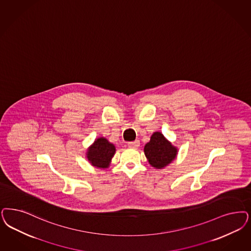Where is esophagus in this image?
Wrapping results in <instances>:
<instances>
[{
	"mask_svg": "<svg viewBox=\"0 0 251 251\" xmlns=\"http://www.w3.org/2000/svg\"><path fill=\"white\" fill-rule=\"evenodd\" d=\"M128 147H130V148H137V147H140V142L138 140H136L134 142H130V143H128Z\"/></svg>",
	"mask_w": 251,
	"mask_h": 251,
	"instance_id": "34e87169",
	"label": "esophagus"
}]
</instances>
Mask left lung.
Masks as SVG:
<instances>
[{"mask_svg": "<svg viewBox=\"0 0 251 251\" xmlns=\"http://www.w3.org/2000/svg\"><path fill=\"white\" fill-rule=\"evenodd\" d=\"M149 164L161 170L171 164L177 157L178 148L165 137L160 131H155L144 148Z\"/></svg>", "mask_w": 251, "mask_h": 251, "instance_id": "left-lung-1", "label": "left lung"}]
</instances>
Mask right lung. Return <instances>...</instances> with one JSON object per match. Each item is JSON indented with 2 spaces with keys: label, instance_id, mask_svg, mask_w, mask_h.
Listing matches in <instances>:
<instances>
[{
  "label": "right lung",
  "instance_id": "add662e5",
  "mask_svg": "<svg viewBox=\"0 0 251 251\" xmlns=\"http://www.w3.org/2000/svg\"><path fill=\"white\" fill-rule=\"evenodd\" d=\"M116 147L104 137H98L88 147L86 157L89 163L95 168L106 169L111 163Z\"/></svg>",
  "mask_w": 251,
  "mask_h": 251
}]
</instances>
